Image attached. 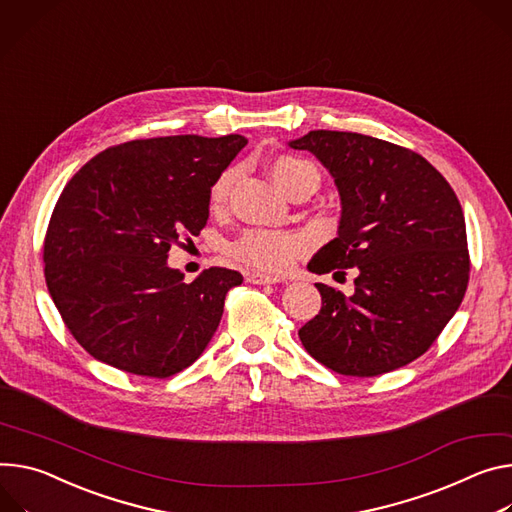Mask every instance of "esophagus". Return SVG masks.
<instances>
[{"label":"esophagus","instance_id":"obj_1","mask_svg":"<svg viewBox=\"0 0 512 512\" xmlns=\"http://www.w3.org/2000/svg\"><path fill=\"white\" fill-rule=\"evenodd\" d=\"M245 280H247L249 284H257V286H265V284H277V282H282L280 277L267 275V273H259V271H247V273H245Z\"/></svg>","mask_w":512,"mask_h":512}]
</instances>
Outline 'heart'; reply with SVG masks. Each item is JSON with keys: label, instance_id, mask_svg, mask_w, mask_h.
<instances>
[{"label": "heart", "instance_id": "1", "mask_svg": "<svg viewBox=\"0 0 512 512\" xmlns=\"http://www.w3.org/2000/svg\"><path fill=\"white\" fill-rule=\"evenodd\" d=\"M269 175L277 183L286 196H296L300 190L314 188L318 185V171L312 163L284 155L271 161ZM232 179H235V171L226 169L222 171L210 188L208 202L212 210H218L226 204ZM306 249V241L294 232H282V230H263L253 228L243 232V235L230 245V255L237 261L261 269V271H284L292 265L296 257H300Z\"/></svg>", "mask_w": 512, "mask_h": 512}]
</instances>
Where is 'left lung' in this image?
I'll use <instances>...</instances> for the list:
<instances>
[{
  "label": "left lung",
  "mask_w": 512,
  "mask_h": 512,
  "mask_svg": "<svg viewBox=\"0 0 512 512\" xmlns=\"http://www.w3.org/2000/svg\"><path fill=\"white\" fill-rule=\"evenodd\" d=\"M288 145L310 151L341 198L337 237L308 269L357 271L351 296L316 284L322 306L298 331L302 345L322 365L357 378L421 357L470 280L466 220L451 185L425 157L374 136L310 130Z\"/></svg>",
  "instance_id": "8db88e82"
}]
</instances>
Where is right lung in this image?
Here are the masks:
<instances>
[{
	"mask_svg": "<svg viewBox=\"0 0 512 512\" xmlns=\"http://www.w3.org/2000/svg\"><path fill=\"white\" fill-rule=\"evenodd\" d=\"M247 145L241 134L130 141L87 161L65 185L44 239V277L67 329L98 361L169 378L214 337L239 271L210 267L192 284L167 265L198 235L214 179Z\"/></svg>",
	"mask_w": 512,
	"mask_h": 512,
	"instance_id": "right-lung-1",
	"label": "right lung"
}]
</instances>
